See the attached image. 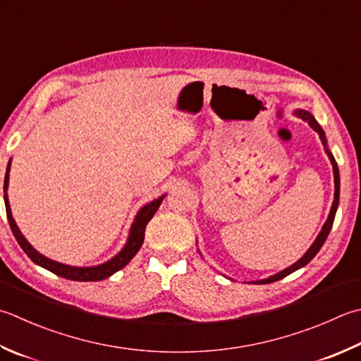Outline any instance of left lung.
I'll list each match as a JSON object with an SVG mask.
<instances>
[{"mask_svg":"<svg viewBox=\"0 0 361 361\" xmlns=\"http://www.w3.org/2000/svg\"><path fill=\"white\" fill-rule=\"evenodd\" d=\"M295 116H299V117H302L303 120H305V122H308V125L312 126V128H313V130H314L317 134H319L321 140H322V142H324V145H326V152H327L329 158H330V161H331V166H334V176H335V200H334V203H331L330 214H329V217H327L326 224H324V227H322L321 233H319V235H317L316 241H314V243H313V245L310 247V249L307 250L305 255H303V257H302L299 261H295V263H294L293 266L286 267L285 271H281V272H279V274H275V275H272V277H269V279H264V280H257V281H253V283H255V285H266V283H272V281H277V280L285 279L286 275H289V274H291V272H294V271L300 269V267H303V266H307V264L310 263V261H312V259L316 257V253L321 250L322 244L326 243V239H327L329 233H330V230H331V225H334V221H335V214H336L338 203H340V171H338V164H336V161H335V158H334V154H331V153L329 152V148H327L326 134H324V131H322V128H321V126H319V123L316 122L314 117H313L312 114H310V112H307V111H302V109H298V111H295Z\"/></svg>","mask_w":361,"mask_h":361,"instance_id":"obj_1","label":"left lung"}]
</instances>
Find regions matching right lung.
Instances as JSON below:
<instances>
[{
  "instance_id": "add662e5",
  "label": "right lung",
  "mask_w": 361,
  "mask_h": 361,
  "mask_svg": "<svg viewBox=\"0 0 361 361\" xmlns=\"http://www.w3.org/2000/svg\"><path fill=\"white\" fill-rule=\"evenodd\" d=\"M9 169H11V161L9 164H7V171H6V176H4V203H6V214H7V221H9L11 225V230L13 233V236H16L17 243L20 244L21 249L26 253L27 257H30L35 264H39L42 267H45L47 271L53 272L56 275H59L62 279H68V280H75V281H98V280H104L111 277L112 274H116L117 271L122 269L126 264L130 263L133 259V257L136 255L139 252L140 245L144 243V236H145V227L147 224L150 222V219L157 213L159 204L164 199L166 195L159 197V199L153 200L150 203H147L145 207H142L139 209L137 216L134 217V222L131 225V230H130V236H128V241H126L125 247L122 250H120L114 258H111L109 261H106V263L100 264V266H92V267H76V266H68V264H62L58 263V261H53L47 257L42 255L37 250L34 249V247L26 241V238L21 235V231L18 230L16 221H13L12 217V211L9 207V199H7V186H9Z\"/></svg>"
}]
</instances>
